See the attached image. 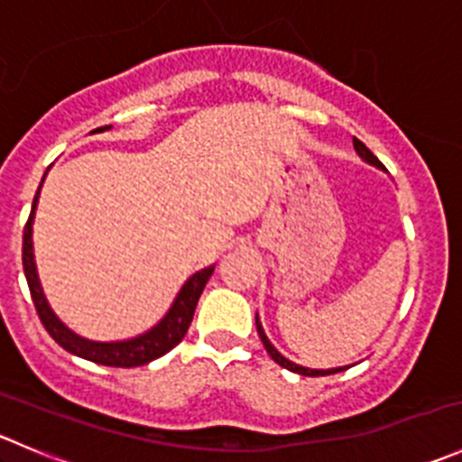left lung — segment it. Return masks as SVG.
I'll use <instances>...</instances> for the list:
<instances>
[{"label": "left lung", "mask_w": 462, "mask_h": 462, "mask_svg": "<svg viewBox=\"0 0 462 462\" xmlns=\"http://www.w3.org/2000/svg\"><path fill=\"white\" fill-rule=\"evenodd\" d=\"M353 147H356V152L360 153L362 156V161L365 162H369V165H374V167H377V170H384V165H382L380 161H377V158L374 156V152H371L369 147H366L365 143L362 141H357V138H353ZM254 321H257V333H259V337H261V342H263V346H265V351H268V356L273 357L274 362H277L279 366H283V369H288V371H292V374H300V375H309V377H318V375H333V374H339V371H344L346 369V366H337V369H309V366H301V365H295V362H291L288 360V357H283L282 353L277 351V348L273 346V342H270L268 339V335H265V330H263V326H261V319H259V313L254 315Z\"/></svg>", "instance_id": "8db88e82"}]
</instances>
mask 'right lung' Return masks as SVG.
<instances>
[{
    "label": "right lung",
    "instance_id": "1",
    "mask_svg": "<svg viewBox=\"0 0 462 462\" xmlns=\"http://www.w3.org/2000/svg\"><path fill=\"white\" fill-rule=\"evenodd\" d=\"M106 129H111V125H106V127H97L93 129V132H106ZM44 179H42V183H44ZM42 183L40 188H37L35 199H32L31 217L24 227L22 263H24V274L31 288L32 304H35L37 315H40L42 324H44V328L49 330L51 337H53L64 351L73 353V356L85 357V360L96 362V365H102V366H123V369L149 365V362H153L156 357L170 353L171 348L185 337L189 324H192L199 297H201L208 279L212 277L214 263L208 265V268L199 270V273H194L192 277L183 283L179 295L174 297L170 310L162 315L158 324H153L152 328L144 330V333L129 339H118V342H96V339L82 337V335H78L76 330L69 328V326L53 313L44 291H42L40 274H37L35 254H32V221H35V209H37V201H40Z\"/></svg>",
    "mask_w": 462,
    "mask_h": 462
}]
</instances>
